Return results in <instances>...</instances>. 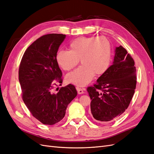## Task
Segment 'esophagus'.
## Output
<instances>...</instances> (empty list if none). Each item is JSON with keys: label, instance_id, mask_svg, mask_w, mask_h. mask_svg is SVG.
<instances>
[{"label": "esophagus", "instance_id": "esophagus-1", "mask_svg": "<svg viewBox=\"0 0 154 154\" xmlns=\"http://www.w3.org/2000/svg\"><path fill=\"white\" fill-rule=\"evenodd\" d=\"M76 88H77V92L79 94H81L84 93V91H85L84 88H81L79 87H77Z\"/></svg>", "mask_w": 154, "mask_h": 154}]
</instances>
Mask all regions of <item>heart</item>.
Here are the masks:
<instances>
[{
  "instance_id": "obj_1",
  "label": "heart",
  "mask_w": 154,
  "mask_h": 154,
  "mask_svg": "<svg viewBox=\"0 0 154 154\" xmlns=\"http://www.w3.org/2000/svg\"><path fill=\"white\" fill-rule=\"evenodd\" d=\"M69 51L60 50L56 54L58 65L65 71L77 69L67 74V80L79 87L88 84L94 75H101L108 69L112 56L109 41L104 37H79L71 42Z\"/></svg>"
}]
</instances>
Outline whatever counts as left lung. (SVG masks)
Segmentation results:
<instances>
[{
    "label": "left lung",
    "mask_w": 154,
    "mask_h": 154,
    "mask_svg": "<svg viewBox=\"0 0 154 154\" xmlns=\"http://www.w3.org/2000/svg\"><path fill=\"white\" fill-rule=\"evenodd\" d=\"M137 85L134 61L122 46L116 49L114 62L96 83L87 88L92 116L100 122L113 121L128 108Z\"/></svg>",
    "instance_id": "1"
}]
</instances>
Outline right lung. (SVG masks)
<instances>
[{
    "instance_id": "right-lung-1",
    "label": "right lung",
    "mask_w": 154,
    "mask_h": 154,
    "mask_svg": "<svg viewBox=\"0 0 154 154\" xmlns=\"http://www.w3.org/2000/svg\"><path fill=\"white\" fill-rule=\"evenodd\" d=\"M66 37L51 33L39 37L27 48L20 64L21 97L32 116L45 125L62 120L67 106L77 95L71 84L54 92L57 83L61 85L63 81L56 54Z\"/></svg>"
}]
</instances>
